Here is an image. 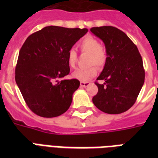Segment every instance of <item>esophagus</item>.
Instances as JSON below:
<instances>
[{"mask_svg": "<svg viewBox=\"0 0 158 158\" xmlns=\"http://www.w3.org/2000/svg\"><path fill=\"white\" fill-rule=\"evenodd\" d=\"M89 85V82H80V86H81L82 88H86V87H88Z\"/></svg>", "mask_w": 158, "mask_h": 158, "instance_id": "obj_1", "label": "esophagus"}]
</instances>
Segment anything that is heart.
Here are the masks:
<instances>
[{
	"label": "heart",
	"instance_id": "b5f03b06",
	"mask_svg": "<svg viewBox=\"0 0 158 158\" xmlns=\"http://www.w3.org/2000/svg\"><path fill=\"white\" fill-rule=\"evenodd\" d=\"M79 47L83 52H89V64H96L98 67H102L105 64L106 52L99 44L98 41L93 37H86L79 43ZM67 62L70 67H74L77 62L76 52L71 48L67 53ZM98 73V69L95 65L89 67H80L74 70L72 76L74 79L80 81H87L94 78Z\"/></svg>",
	"mask_w": 158,
	"mask_h": 158
}]
</instances>
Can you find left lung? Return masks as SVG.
<instances>
[{
    "label": "left lung",
    "mask_w": 158,
    "mask_h": 158,
    "mask_svg": "<svg viewBox=\"0 0 158 158\" xmlns=\"http://www.w3.org/2000/svg\"><path fill=\"white\" fill-rule=\"evenodd\" d=\"M105 44L106 59L102 71L95 83L98 92L93 102L107 114H120L136 102L144 84L143 60L137 47L120 29L112 26L90 29Z\"/></svg>",
    "instance_id": "1"
}]
</instances>
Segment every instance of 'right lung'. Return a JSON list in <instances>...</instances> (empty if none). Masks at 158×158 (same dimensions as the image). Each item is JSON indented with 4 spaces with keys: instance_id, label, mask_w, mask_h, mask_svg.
Segmentation results:
<instances>
[{
    "instance_id": "right-lung-1",
    "label": "right lung",
    "mask_w": 158,
    "mask_h": 158,
    "mask_svg": "<svg viewBox=\"0 0 158 158\" xmlns=\"http://www.w3.org/2000/svg\"><path fill=\"white\" fill-rule=\"evenodd\" d=\"M88 32L87 28L48 26L28 36L19 53L15 81L26 104L42 117L59 116L72 102L79 87L69 73L67 53Z\"/></svg>"
}]
</instances>
